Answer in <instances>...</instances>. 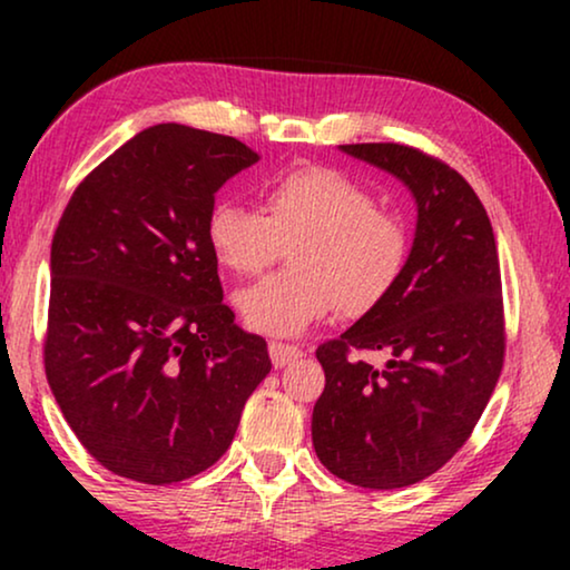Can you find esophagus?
I'll return each instance as SVG.
<instances>
[{
  "label": "esophagus",
  "instance_id": "34e87169",
  "mask_svg": "<svg viewBox=\"0 0 570 570\" xmlns=\"http://www.w3.org/2000/svg\"><path fill=\"white\" fill-rule=\"evenodd\" d=\"M303 353L298 345H285V342H269V357L272 363H275V368H285V365H291L298 361Z\"/></svg>",
  "mask_w": 570,
  "mask_h": 570
}]
</instances>
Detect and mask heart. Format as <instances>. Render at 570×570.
I'll return each instance as SVG.
<instances>
[{
	"instance_id": "1",
	"label": "heart",
	"mask_w": 570,
	"mask_h": 570,
	"mask_svg": "<svg viewBox=\"0 0 570 570\" xmlns=\"http://www.w3.org/2000/svg\"><path fill=\"white\" fill-rule=\"evenodd\" d=\"M264 209L220 199L205 233L215 259L236 275H259L295 246L293 272L264 277L238 293L248 330L295 337L342 308L363 316L402 283L410 230L402 215L379 207L376 194L337 168L311 166L275 178Z\"/></svg>"
}]
</instances>
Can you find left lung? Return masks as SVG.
Returning <instances> with one entry per match:
<instances>
[{
  "label": "left lung",
  "mask_w": 570,
  "mask_h": 570,
  "mask_svg": "<svg viewBox=\"0 0 570 570\" xmlns=\"http://www.w3.org/2000/svg\"><path fill=\"white\" fill-rule=\"evenodd\" d=\"M389 170L417 202V230L396 291L316 347L326 384L311 435L318 462L371 490L439 472L470 439L505 355L493 225L462 174L400 142L342 145ZM390 355L373 370L365 352Z\"/></svg>",
  "instance_id": "left-lung-1"
}]
</instances>
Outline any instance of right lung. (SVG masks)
<instances>
[{
	"instance_id": "right-lung-1",
	"label": "right lung",
	"mask_w": 570,
	"mask_h": 570,
	"mask_svg": "<svg viewBox=\"0 0 570 570\" xmlns=\"http://www.w3.org/2000/svg\"><path fill=\"white\" fill-rule=\"evenodd\" d=\"M256 160L236 137L158 124L61 213L43 368L77 441L119 478L170 485L213 466L272 368L223 303L205 233L215 191Z\"/></svg>"
}]
</instances>
